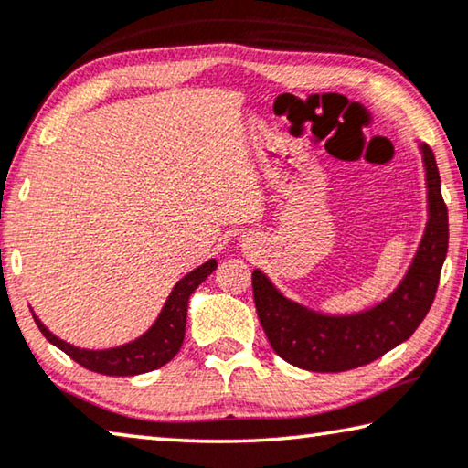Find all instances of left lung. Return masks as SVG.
I'll return each instance as SVG.
<instances>
[{"label":"left lung","mask_w":468,"mask_h":468,"mask_svg":"<svg viewBox=\"0 0 468 468\" xmlns=\"http://www.w3.org/2000/svg\"><path fill=\"white\" fill-rule=\"evenodd\" d=\"M429 218L417 256L394 293L356 314L331 316L287 300L262 271L251 272L256 313L272 350L289 365L341 373L381 358L417 331L435 300L448 254V207L431 147L420 144Z\"/></svg>","instance_id":"left-lung-1"}]
</instances>
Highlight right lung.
<instances>
[{
	"mask_svg": "<svg viewBox=\"0 0 468 468\" xmlns=\"http://www.w3.org/2000/svg\"><path fill=\"white\" fill-rule=\"evenodd\" d=\"M217 269V261H207L196 271L185 274V277L173 287L168 300L162 306V313L155 318V323L147 329L144 335L129 344L110 347V350H85L66 344L64 339L56 337L39 318H35L37 327L43 333L49 344L60 347L64 354H69L74 362L85 367L93 373L110 375V377H131L150 373L160 367H165L181 350L185 337V324H187V303L189 295L196 292L199 283H204L207 274Z\"/></svg>",
	"mask_w": 468,
	"mask_h": 468,
	"instance_id": "right-lung-1",
	"label": "right lung"
}]
</instances>
